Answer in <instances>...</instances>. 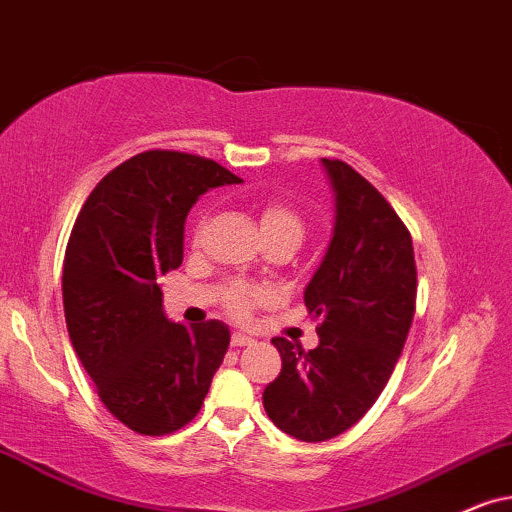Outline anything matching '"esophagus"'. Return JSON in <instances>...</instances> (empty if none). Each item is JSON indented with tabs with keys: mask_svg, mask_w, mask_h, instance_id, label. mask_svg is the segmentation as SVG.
<instances>
[{
	"mask_svg": "<svg viewBox=\"0 0 512 512\" xmlns=\"http://www.w3.org/2000/svg\"><path fill=\"white\" fill-rule=\"evenodd\" d=\"M252 342H255V340H252L250 335H245V333L231 335V345H234V347H248V345H252Z\"/></svg>",
	"mask_w": 512,
	"mask_h": 512,
	"instance_id": "esophagus-1",
	"label": "esophagus"
}]
</instances>
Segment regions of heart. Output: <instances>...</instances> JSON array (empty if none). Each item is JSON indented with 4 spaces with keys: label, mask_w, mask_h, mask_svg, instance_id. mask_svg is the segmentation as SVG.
Here are the masks:
<instances>
[{
    "label": "heart",
    "mask_w": 512,
    "mask_h": 512,
    "mask_svg": "<svg viewBox=\"0 0 512 512\" xmlns=\"http://www.w3.org/2000/svg\"><path fill=\"white\" fill-rule=\"evenodd\" d=\"M205 219L200 217L196 224V231H193V241L198 243L200 231H203ZM257 224H260V234L264 238V243H286V245H297L302 243L304 238V222L297 212L290 208L288 203L283 200H269L264 203L260 212H257ZM267 300V293L260 288H248V286H238V283H231V286L224 288V307L229 309L231 314L238 316H248L252 307L262 304Z\"/></svg>",
    "instance_id": "obj_1"
}]
</instances>
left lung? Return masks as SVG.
Masks as SVG:
<instances>
[{
	"label": "left lung",
	"instance_id": "1",
	"mask_svg": "<svg viewBox=\"0 0 512 512\" xmlns=\"http://www.w3.org/2000/svg\"><path fill=\"white\" fill-rule=\"evenodd\" d=\"M335 196L333 236L304 288L319 316V345L309 352L274 338L281 373L262 394L278 430L326 442L352 428L375 404L394 371L413 312L416 260L392 205L342 160L321 158Z\"/></svg>",
	"mask_w": 512,
	"mask_h": 512
}]
</instances>
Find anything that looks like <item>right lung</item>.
I'll return each instance as SVG.
<instances>
[{"label":"right lung","instance_id":"right-lung-1","mask_svg":"<svg viewBox=\"0 0 512 512\" xmlns=\"http://www.w3.org/2000/svg\"><path fill=\"white\" fill-rule=\"evenodd\" d=\"M215 160L146 151L108 172L73 226L63 262L68 335L96 392L139 435L196 418L231 333L167 319L160 278L184 260V224L205 191L238 184Z\"/></svg>","mask_w":512,"mask_h":512}]
</instances>
